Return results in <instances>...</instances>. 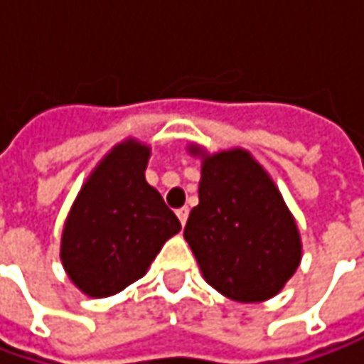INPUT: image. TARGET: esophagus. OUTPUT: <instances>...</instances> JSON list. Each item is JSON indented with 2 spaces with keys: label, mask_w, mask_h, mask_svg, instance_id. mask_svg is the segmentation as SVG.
Wrapping results in <instances>:
<instances>
[{
  "label": "esophagus",
  "mask_w": 364,
  "mask_h": 364,
  "mask_svg": "<svg viewBox=\"0 0 364 364\" xmlns=\"http://www.w3.org/2000/svg\"><path fill=\"white\" fill-rule=\"evenodd\" d=\"M188 206H182V208H178L176 210V215H178V218H180V223H182V227L186 225V220H188Z\"/></svg>",
  "instance_id": "34e87169"
}]
</instances>
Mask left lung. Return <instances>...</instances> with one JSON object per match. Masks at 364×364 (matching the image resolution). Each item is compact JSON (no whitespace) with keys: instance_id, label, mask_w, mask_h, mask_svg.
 <instances>
[{"instance_id":"8db88e82","label":"left lung","mask_w":364,"mask_h":364,"mask_svg":"<svg viewBox=\"0 0 364 364\" xmlns=\"http://www.w3.org/2000/svg\"><path fill=\"white\" fill-rule=\"evenodd\" d=\"M198 204L184 229L204 279L235 301L273 298L298 269L300 232L269 174L241 147L203 154Z\"/></svg>"}]
</instances>
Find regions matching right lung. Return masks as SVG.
Here are the masks:
<instances>
[{
  "label": "right lung",
  "mask_w": 364,
  "mask_h": 364,
  "mask_svg": "<svg viewBox=\"0 0 364 364\" xmlns=\"http://www.w3.org/2000/svg\"><path fill=\"white\" fill-rule=\"evenodd\" d=\"M149 147L127 139L92 170L64 223L60 259L73 284L107 298L144 277L180 220L146 182Z\"/></svg>",
  "instance_id": "1"
}]
</instances>
